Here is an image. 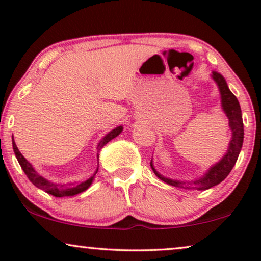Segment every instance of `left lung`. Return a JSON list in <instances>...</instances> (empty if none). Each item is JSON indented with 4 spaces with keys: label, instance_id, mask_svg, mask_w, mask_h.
Instances as JSON below:
<instances>
[{
    "label": "left lung",
    "instance_id": "8db88e82",
    "mask_svg": "<svg viewBox=\"0 0 261 261\" xmlns=\"http://www.w3.org/2000/svg\"><path fill=\"white\" fill-rule=\"evenodd\" d=\"M213 78L217 85H219L223 110L226 112L228 119H229V127L231 128V132H233V138H231L229 142V148H228L226 155L216 165L210 167L204 176L198 178L195 181H191V183H189V181L185 183V181L172 180L169 179V178H165L159 172H156L151 163V167L153 172L155 173V176L160 178L163 181H165V183L172 185V187L192 189V190H206V189H210L214 185H217L229 174L235 163H237L239 153L241 151L242 141H244V122H242L240 105H239V101L235 97V95L228 89L226 81H224V78L220 73L213 72Z\"/></svg>",
    "mask_w": 261,
    "mask_h": 261
}]
</instances>
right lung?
I'll list each match as a JSON object with an SVG mask.
<instances>
[{"label": "right lung", "instance_id": "obj_1", "mask_svg": "<svg viewBox=\"0 0 261 261\" xmlns=\"http://www.w3.org/2000/svg\"><path fill=\"white\" fill-rule=\"evenodd\" d=\"M121 132H122V127L121 126L115 128V129H113L112 132H109V133L107 134L101 141H99V144L97 146V152H99V149H101L103 146L107 144V142H109L112 139L117 137ZM13 148H14V153H15V155H16L17 162H19L21 169L23 170V172L26 173L28 179H30L32 183L35 185V187L41 189V190H44L45 192H47V194H49V195L55 196V197H67V196H73V195L80 194V192L87 190V189L91 185L92 179H94V177H91V178H89L88 180L83 181V183L67 185V187L66 185H58V184L51 183V181L46 180L45 178L39 176V174L37 173V171L33 169V166H32L31 164L23 158V155L21 154L19 149H17L16 144L14 142V139H13ZM96 173H97V171H96Z\"/></svg>", "mask_w": 261, "mask_h": 261}]
</instances>
